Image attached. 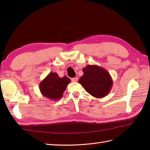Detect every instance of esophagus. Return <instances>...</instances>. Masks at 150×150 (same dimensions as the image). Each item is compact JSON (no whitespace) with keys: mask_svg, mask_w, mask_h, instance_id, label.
Here are the masks:
<instances>
[{"mask_svg":"<svg viewBox=\"0 0 150 150\" xmlns=\"http://www.w3.org/2000/svg\"><path fill=\"white\" fill-rule=\"evenodd\" d=\"M71 81L72 82H77L78 81V78L77 77H75V78H72L71 79Z\"/></svg>","mask_w":150,"mask_h":150,"instance_id":"obj_1","label":"esophagus"}]
</instances>
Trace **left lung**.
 I'll list each match as a JSON object with an SVG mask.
<instances>
[{"label": "left lung", "instance_id": "8db88e82", "mask_svg": "<svg viewBox=\"0 0 150 150\" xmlns=\"http://www.w3.org/2000/svg\"><path fill=\"white\" fill-rule=\"evenodd\" d=\"M84 74L79 83L93 97L103 98L110 93L113 81L107 70L97 65H87L82 69Z\"/></svg>", "mask_w": 150, "mask_h": 150}]
</instances>
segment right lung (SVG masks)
Instances as JSON below:
<instances>
[{
    "instance_id": "add662e5",
    "label": "right lung",
    "mask_w": 150,
    "mask_h": 150,
    "mask_svg": "<svg viewBox=\"0 0 150 150\" xmlns=\"http://www.w3.org/2000/svg\"><path fill=\"white\" fill-rule=\"evenodd\" d=\"M70 82L71 80L66 76L61 78L57 73L51 72L39 84L40 93L49 99L59 100Z\"/></svg>"
}]
</instances>
